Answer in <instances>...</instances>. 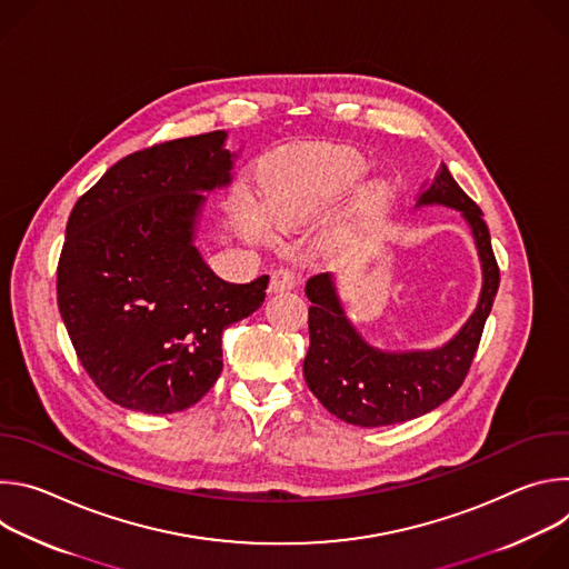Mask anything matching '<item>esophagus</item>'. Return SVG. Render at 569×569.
<instances>
[{"instance_id":"obj_1","label":"esophagus","mask_w":569,"mask_h":569,"mask_svg":"<svg viewBox=\"0 0 569 569\" xmlns=\"http://www.w3.org/2000/svg\"><path fill=\"white\" fill-rule=\"evenodd\" d=\"M297 283H299L297 274H295L292 270H288V268H281V270H277V272L272 274V279H270V292L292 290Z\"/></svg>"}]
</instances>
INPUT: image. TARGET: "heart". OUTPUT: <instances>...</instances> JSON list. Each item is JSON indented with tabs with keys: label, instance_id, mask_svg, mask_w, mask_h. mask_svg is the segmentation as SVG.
<instances>
[{
	"label": "heart",
	"instance_id": "obj_1",
	"mask_svg": "<svg viewBox=\"0 0 569 569\" xmlns=\"http://www.w3.org/2000/svg\"><path fill=\"white\" fill-rule=\"evenodd\" d=\"M362 176L365 161L351 150L290 154L277 161L263 180V216L279 229L303 227L327 216ZM240 227L250 238H268V229L254 207L240 211Z\"/></svg>",
	"mask_w": 569,
	"mask_h": 569
}]
</instances>
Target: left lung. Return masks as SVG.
<instances>
[{
  "mask_svg": "<svg viewBox=\"0 0 569 569\" xmlns=\"http://www.w3.org/2000/svg\"><path fill=\"white\" fill-rule=\"evenodd\" d=\"M426 204L452 207L463 216L472 231L483 274L477 308L443 347L430 351H380L356 331L347 317L333 274H315L306 283L310 301V347L303 358L306 385L331 415L360 428L410 421L446 402L461 387L470 369L486 317L500 288V268L483 213L446 167L421 191L417 207Z\"/></svg>",
  "mask_w": 569,
  "mask_h": 569,
  "instance_id": "left-lung-1",
  "label": "left lung"
}]
</instances>
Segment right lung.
I'll list each match as a JSON object with an SVG mask.
<instances>
[{
  "instance_id": "obj_1",
  "label": "right lung",
  "mask_w": 569,
  "mask_h": 569,
  "mask_svg": "<svg viewBox=\"0 0 569 569\" xmlns=\"http://www.w3.org/2000/svg\"><path fill=\"white\" fill-rule=\"evenodd\" d=\"M227 132L123 157L71 209L58 261V308L76 356L126 410L173 415L222 371V331L252 315L270 277L227 283L196 240L204 191L231 182Z\"/></svg>"
}]
</instances>
